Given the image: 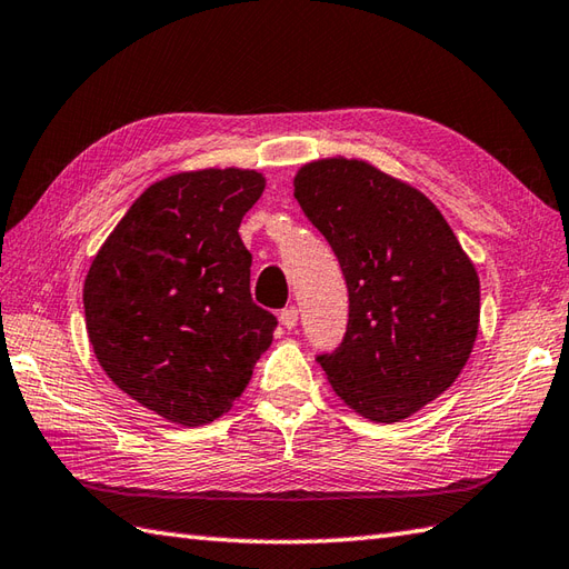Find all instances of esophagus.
Here are the masks:
<instances>
[{
    "mask_svg": "<svg viewBox=\"0 0 569 569\" xmlns=\"http://www.w3.org/2000/svg\"><path fill=\"white\" fill-rule=\"evenodd\" d=\"M280 321H282V326L284 328H289V331H292V328L297 326V321H299V309L297 307H287V309H282V313H280Z\"/></svg>",
    "mask_w": 569,
    "mask_h": 569,
    "instance_id": "esophagus-1",
    "label": "esophagus"
}]
</instances>
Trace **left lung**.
I'll return each mask as SVG.
<instances>
[{
  "mask_svg": "<svg viewBox=\"0 0 569 569\" xmlns=\"http://www.w3.org/2000/svg\"><path fill=\"white\" fill-rule=\"evenodd\" d=\"M348 284V328L317 356L336 395L395 423L458 380L479 328V280L443 213L370 162L328 158L295 178Z\"/></svg>",
  "mask_w": 569,
  "mask_h": 569,
  "instance_id": "obj_1",
  "label": "left lung"
}]
</instances>
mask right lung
I'll return each instance as SVG.
<instances>
[{"label":"right lung","mask_w":569,"mask_h":569,"mask_svg":"<svg viewBox=\"0 0 569 569\" xmlns=\"http://www.w3.org/2000/svg\"><path fill=\"white\" fill-rule=\"evenodd\" d=\"M264 189L256 170L180 172L150 184L84 280L94 356L126 395L180 426L233 407L277 319L250 297L238 236Z\"/></svg>","instance_id":"add662e5"}]
</instances>
